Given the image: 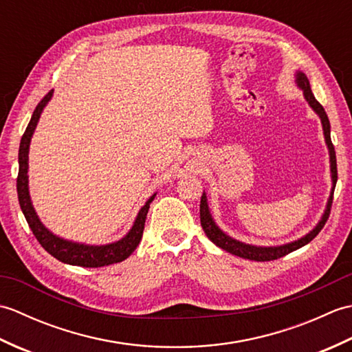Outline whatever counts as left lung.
Here are the masks:
<instances>
[{
	"label": "left lung",
	"instance_id": "obj_1",
	"mask_svg": "<svg viewBox=\"0 0 352 352\" xmlns=\"http://www.w3.org/2000/svg\"><path fill=\"white\" fill-rule=\"evenodd\" d=\"M296 81H298V86H300L302 91H304L305 100L309 101L311 109L316 111V113L320 118V121H322L325 142H327V145H328V149H330L331 177H333V189H334L336 188V183H338V163H336V151H334V145H333L331 136H330V121H328V116L325 113L324 107L320 106V102L315 98V95H313L307 76H304L302 72H298ZM333 195H334V190L331 192L330 199H328L327 210H325V213L322 216V221L318 223V227L313 230V231H310L307 236H304L302 239H300V241L292 242V243H287V245H283V246H274V248H260V246H252V245H245L242 242H237V241H234V239H231L227 234H223L222 231L218 227H216V223L212 219V214H210V212H208L206 193H203V197H201V204H199L201 227H203L204 233L207 234V237L210 239V241L214 245H218L219 248L226 250L230 254H234V256H237V257L248 258V260L271 261V260H276V258H281L284 256H287V254H290L292 251H296L298 248H301V246L311 242L313 239H315L319 234V231L324 228L325 222L328 221V216H330L331 204H333Z\"/></svg>",
	"mask_w": 352,
	"mask_h": 352
}]
</instances>
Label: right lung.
I'll return each mask as SVG.
<instances>
[{
    "label": "right lung",
    "mask_w": 352,
    "mask_h": 352,
    "mask_svg": "<svg viewBox=\"0 0 352 352\" xmlns=\"http://www.w3.org/2000/svg\"><path fill=\"white\" fill-rule=\"evenodd\" d=\"M51 95H52V91H50L47 95H45L41 100V102L37 104L34 111H33V116H32V119H30L27 129H25L24 134H22V139H21L19 155H18L19 170H18V178H16V190H18V199H19L21 210H22V213H24L25 219L28 222V227L32 228L34 237L37 239V242H39L43 246V250L50 252L52 257H56L57 260L63 261V263L83 266V267H101V266L119 263V261L125 260L134 250L138 248L142 234H144L149 204L153 203L155 195L149 198L146 201V204L140 208L136 222H134V226L130 230L129 234H126L124 239H121V241L110 243V245H102V246H89V245L74 243V242L63 241V239L50 233V231L42 226L39 218L36 216V212L32 206V201H30L28 177H27L28 145H30V139H32V136H33V131L36 129L37 121H39V116L42 113L45 104L50 101Z\"/></svg>",
    "instance_id": "1"
}]
</instances>
